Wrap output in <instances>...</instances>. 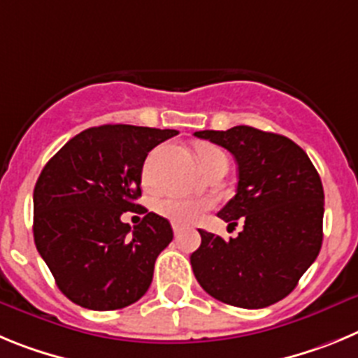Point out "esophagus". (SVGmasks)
I'll return each mask as SVG.
<instances>
[{"label":"esophagus","instance_id":"34e87169","mask_svg":"<svg viewBox=\"0 0 358 358\" xmlns=\"http://www.w3.org/2000/svg\"><path fill=\"white\" fill-rule=\"evenodd\" d=\"M173 234H175V237H178V235L182 234V228H180L178 224H173Z\"/></svg>","mask_w":358,"mask_h":358}]
</instances>
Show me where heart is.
I'll return each mask as SVG.
<instances>
[{"label":"heart","mask_w":358,"mask_h":358,"mask_svg":"<svg viewBox=\"0 0 358 358\" xmlns=\"http://www.w3.org/2000/svg\"><path fill=\"white\" fill-rule=\"evenodd\" d=\"M157 157H159V150L153 151L148 160L144 162L143 167V180L146 183L151 182V175H153V164H155ZM224 157V153L219 148L212 146V144H201L198 148V159L201 167L205 164L212 162L215 159ZM208 210V203L205 199H182V198H167L157 203V212L162 217L169 219L171 223L180 224V227H189L198 221H201L205 212Z\"/></svg>","instance_id":"obj_1"}]
</instances>
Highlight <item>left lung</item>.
I'll return each instance as SVG.
<instances>
[{"label": "left lung", "mask_w": 358, "mask_h": 358, "mask_svg": "<svg viewBox=\"0 0 358 358\" xmlns=\"http://www.w3.org/2000/svg\"><path fill=\"white\" fill-rule=\"evenodd\" d=\"M196 137L223 146L239 166L234 198L219 210L243 231L224 241L199 230L191 255L196 280L212 298L241 308H264L294 291L323 243L324 192L308 155L283 135L234 127Z\"/></svg>", "instance_id": "8db88e82"}]
</instances>
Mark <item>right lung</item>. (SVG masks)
<instances>
[{"label":"right lung","instance_id":"1","mask_svg":"<svg viewBox=\"0 0 358 358\" xmlns=\"http://www.w3.org/2000/svg\"><path fill=\"white\" fill-rule=\"evenodd\" d=\"M176 134L131 124L87 128L44 166L34 189L35 246L73 303L115 310L146 294L173 228L153 212L134 228L121 215L141 207L135 199L148 153Z\"/></svg>","mask_w":358,"mask_h":358}]
</instances>
